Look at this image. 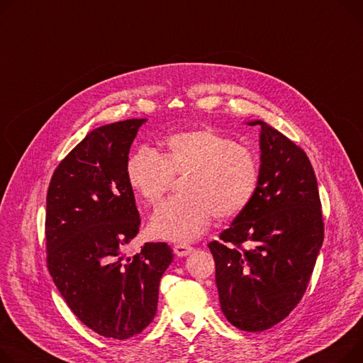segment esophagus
Wrapping results in <instances>:
<instances>
[{
  "label": "esophagus",
  "mask_w": 363,
  "mask_h": 363,
  "mask_svg": "<svg viewBox=\"0 0 363 363\" xmlns=\"http://www.w3.org/2000/svg\"><path fill=\"white\" fill-rule=\"evenodd\" d=\"M192 251H194V248H192L191 245H186V244H177V245H174V252H175L178 257H186V255H189Z\"/></svg>",
  "instance_id": "obj_1"
}]
</instances>
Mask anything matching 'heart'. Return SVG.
Listing matches in <instances>:
<instances>
[{
    "label": "heart",
    "mask_w": 363,
    "mask_h": 363,
    "mask_svg": "<svg viewBox=\"0 0 363 363\" xmlns=\"http://www.w3.org/2000/svg\"><path fill=\"white\" fill-rule=\"evenodd\" d=\"M185 199L167 200L150 219L156 238L192 242L214 217L232 219L255 196L259 181L257 156L242 144L211 128L169 135L162 153L141 147L125 164L130 186L146 203L156 204L171 188L174 175H185Z\"/></svg>",
    "instance_id": "obj_1"
}]
</instances>
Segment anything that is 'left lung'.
<instances>
[{
  "mask_svg": "<svg viewBox=\"0 0 363 363\" xmlns=\"http://www.w3.org/2000/svg\"><path fill=\"white\" fill-rule=\"evenodd\" d=\"M259 181L248 207L208 248L226 320L264 331L302 299L324 239L317 178L306 153L264 121Z\"/></svg>",
  "mask_w": 363,
  "mask_h": 363,
  "instance_id": "1",
  "label": "left lung"
}]
</instances>
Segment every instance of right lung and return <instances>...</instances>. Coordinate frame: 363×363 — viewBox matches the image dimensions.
I'll list each match as a JSON object with an SVG mask.
<instances>
[{
	"mask_svg": "<svg viewBox=\"0 0 363 363\" xmlns=\"http://www.w3.org/2000/svg\"><path fill=\"white\" fill-rule=\"evenodd\" d=\"M146 121H119L90 131L58 164L46 196L48 270L74 315L116 340L153 321L159 283L174 259L164 242L125 254L140 226L125 164Z\"/></svg>",
	"mask_w": 363,
	"mask_h": 363,
	"instance_id": "obj_1",
	"label": "right lung"
}]
</instances>
